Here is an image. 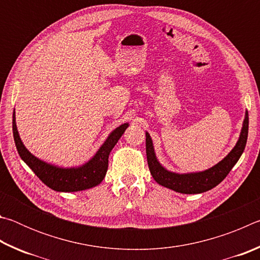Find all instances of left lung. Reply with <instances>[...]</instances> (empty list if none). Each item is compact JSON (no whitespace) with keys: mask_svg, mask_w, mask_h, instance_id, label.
<instances>
[{"mask_svg":"<svg viewBox=\"0 0 260 260\" xmlns=\"http://www.w3.org/2000/svg\"><path fill=\"white\" fill-rule=\"evenodd\" d=\"M248 129H249V114L245 111V117L242 126L241 134L239 141L235 144V147L232 149V151L223 158L221 161L211 167L209 170H205L203 172L179 174L167 171L165 167L160 165L158 161L155 149H153L152 140L150 135L147 132L146 133V151H147V160L148 166L150 170L152 178L155 179L157 183L160 186L166 187L169 189L181 193H201L208 191L210 189L222 181L227 177V174L231 172V170L240 159V157L244 151L246 140H248Z\"/></svg>","mask_w":260,"mask_h":260,"instance_id":"obj_1","label":"left lung"}]
</instances>
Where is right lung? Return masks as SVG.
<instances>
[{"label": "right lung", "mask_w": 260, "mask_h": 260, "mask_svg": "<svg viewBox=\"0 0 260 260\" xmlns=\"http://www.w3.org/2000/svg\"><path fill=\"white\" fill-rule=\"evenodd\" d=\"M127 127H128V122L113 129L108 136V139L104 141V143L101 146L98 152L95 153V156L88 160L86 164L79 167L64 169V167L48 164V162L39 159L38 157L32 155L25 148L23 142H21V139L19 138L18 131H17L15 111L14 116H12L14 139L16 148L21 159L28 165L29 169L46 186L51 188L52 190L64 192L86 190V189L98 186L103 181L108 171L110 152L117 144L118 140L124 134Z\"/></svg>", "instance_id": "1"}]
</instances>
